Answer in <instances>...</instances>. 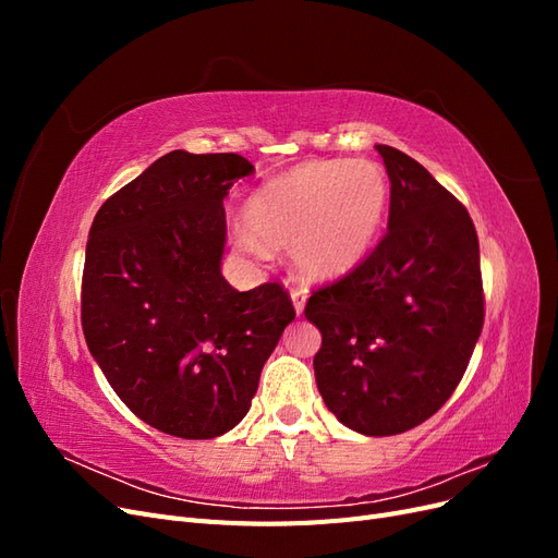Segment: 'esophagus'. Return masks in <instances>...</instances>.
<instances>
[{
	"label": "esophagus",
	"mask_w": 558,
	"mask_h": 558,
	"mask_svg": "<svg viewBox=\"0 0 558 558\" xmlns=\"http://www.w3.org/2000/svg\"><path fill=\"white\" fill-rule=\"evenodd\" d=\"M291 300H293V307H295V314L300 316L302 312H305V302H307V293L302 289H293L291 291Z\"/></svg>",
	"instance_id": "1"
}]
</instances>
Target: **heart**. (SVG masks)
I'll use <instances>...</instances> for the list:
<instances>
[{
    "instance_id": "1",
    "label": "heart",
    "mask_w": 558,
    "mask_h": 558,
    "mask_svg": "<svg viewBox=\"0 0 558 558\" xmlns=\"http://www.w3.org/2000/svg\"><path fill=\"white\" fill-rule=\"evenodd\" d=\"M388 205V179L373 160H305L267 179L244 211L240 246L291 248L307 279L340 277L373 244Z\"/></svg>"
}]
</instances>
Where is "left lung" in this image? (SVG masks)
I'll list each match as a JSON object with an SVG mask.
<instances>
[{
	"instance_id": "obj_1",
	"label": "left lung",
	"mask_w": 558,
	"mask_h": 558,
	"mask_svg": "<svg viewBox=\"0 0 558 558\" xmlns=\"http://www.w3.org/2000/svg\"><path fill=\"white\" fill-rule=\"evenodd\" d=\"M388 230L367 256L307 300L320 330L314 375L351 430L384 437L424 424L463 379L484 326L480 242L468 209L393 146Z\"/></svg>"
}]
</instances>
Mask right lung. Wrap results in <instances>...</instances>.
I'll use <instances>...</instances> for the list:
<instances>
[{"instance_id":"obj_1","label":"right lung","mask_w":558,"mask_h":558,"mask_svg":"<svg viewBox=\"0 0 558 558\" xmlns=\"http://www.w3.org/2000/svg\"><path fill=\"white\" fill-rule=\"evenodd\" d=\"M253 172L238 154L172 150L90 226L81 281L88 349L144 424L185 440L240 424L295 318L281 283L240 293L221 275L223 199Z\"/></svg>"}]
</instances>
